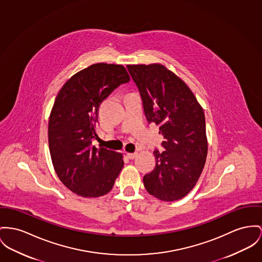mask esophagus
Segmentation results:
<instances>
[{
    "mask_svg": "<svg viewBox=\"0 0 262 262\" xmlns=\"http://www.w3.org/2000/svg\"><path fill=\"white\" fill-rule=\"evenodd\" d=\"M138 156V153H127V157L129 158V159H131V160H133V159H135V158Z\"/></svg>",
    "mask_w": 262,
    "mask_h": 262,
    "instance_id": "34e87169",
    "label": "esophagus"
}]
</instances>
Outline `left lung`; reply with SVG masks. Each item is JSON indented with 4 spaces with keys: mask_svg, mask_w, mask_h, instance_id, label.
<instances>
[{
    "mask_svg": "<svg viewBox=\"0 0 262 262\" xmlns=\"http://www.w3.org/2000/svg\"><path fill=\"white\" fill-rule=\"evenodd\" d=\"M148 122L160 126L165 151H154L155 169L143 178L147 192L161 201L186 196L206 164L208 139L203 107L189 86L160 63L128 64Z\"/></svg>",
    "mask_w": 262,
    "mask_h": 262,
    "instance_id": "8db88e82",
    "label": "left lung"
}]
</instances>
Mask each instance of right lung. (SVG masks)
<instances>
[{
    "instance_id": "obj_1",
    "label": "right lung",
    "mask_w": 262,
    "mask_h": 262,
    "mask_svg": "<svg viewBox=\"0 0 262 262\" xmlns=\"http://www.w3.org/2000/svg\"><path fill=\"white\" fill-rule=\"evenodd\" d=\"M129 80L121 64L95 63L72 75L55 98L49 120L51 157L61 183L78 195H104L122 170L121 153L97 149L91 143L97 137L101 102Z\"/></svg>"
}]
</instances>
